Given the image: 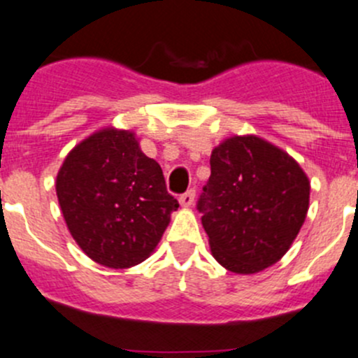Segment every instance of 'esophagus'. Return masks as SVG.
Returning a JSON list of instances; mask_svg holds the SVG:
<instances>
[{"instance_id":"34e87169","label":"esophagus","mask_w":358,"mask_h":358,"mask_svg":"<svg viewBox=\"0 0 358 358\" xmlns=\"http://www.w3.org/2000/svg\"><path fill=\"white\" fill-rule=\"evenodd\" d=\"M194 197H196V190L194 189L187 190L185 194H182V196H180V204H182L183 208H190L194 204Z\"/></svg>"}]
</instances>
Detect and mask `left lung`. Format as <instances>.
<instances>
[{
    "mask_svg": "<svg viewBox=\"0 0 358 358\" xmlns=\"http://www.w3.org/2000/svg\"><path fill=\"white\" fill-rule=\"evenodd\" d=\"M211 175L197 210L218 264L252 275L278 262L308 213L301 166L257 136H234L211 152Z\"/></svg>",
    "mask_w": 358,
    "mask_h": 358,
    "instance_id": "8db88e82",
    "label": "left lung"
}]
</instances>
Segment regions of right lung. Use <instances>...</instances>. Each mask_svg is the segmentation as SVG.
Masks as SVG:
<instances>
[{
    "instance_id": "add662e5",
    "label": "right lung",
    "mask_w": 358,
    "mask_h": 358,
    "mask_svg": "<svg viewBox=\"0 0 358 358\" xmlns=\"http://www.w3.org/2000/svg\"><path fill=\"white\" fill-rule=\"evenodd\" d=\"M59 206L80 248L106 267L143 262L180 206L162 169L131 131L113 127L76 145L57 173Z\"/></svg>"
}]
</instances>
